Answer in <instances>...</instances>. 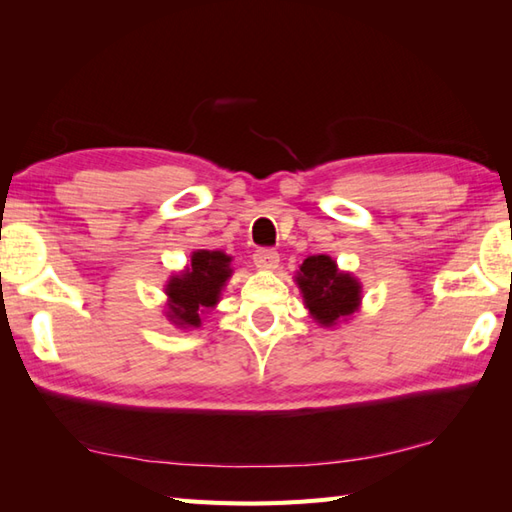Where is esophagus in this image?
<instances>
[{
    "instance_id": "obj_1",
    "label": "esophagus",
    "mask_w": 512,
    "mask_h": 512,
    "mask_svg": "<svg viewBox=\"0 0 512 512\" xmlns=\"http://www.w3.org/2000/svg\"><path fill=\"white\" fill-rule=\"evenodd\" d=\"M253 259L259 270H275L279 266V253L273 248H259Z\"/></svg>"
}]
</instances>
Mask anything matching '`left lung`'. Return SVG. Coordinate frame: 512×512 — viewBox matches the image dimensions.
<instances>
[{
  "instance_id": "left-lung-1",
  "label": "left lung",
  "mask_w": 512,
  "mask_h": 512,
  "mask_svg": "<svg viewBox=\"0 0 512 512\" xmlns=\"http://www.w3.org/2000/svg\"><path fill=\"white\" fill-rule=\"evenodd\" d=\"M310 317L332 328L361 306V284L350 273H341L328 255H312L299 266L295 277Z\"/></svg>"
}]
</instances>
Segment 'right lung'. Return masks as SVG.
<instances>
[{
	"mask_svg": "<svg viewBox=\"0 0 512 512\" xmlns=\"http://www.w3.org/2000/svg\"><path fill=\"white\" fill-rule=\"evenodd\" d=\"M231 275V257L222 250H195L191 264L167 281V319L178 328H200V317L215 308Z\"/></svg>",
	"mask_w": 512,
	"mask_h": 512,
	"instance_id": "right-lung-1",
	"label": "right lung"
}]
</instances>
